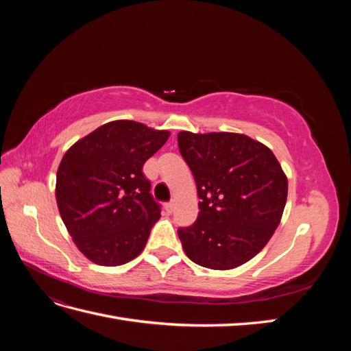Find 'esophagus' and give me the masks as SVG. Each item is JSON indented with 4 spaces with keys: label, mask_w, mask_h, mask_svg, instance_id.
<instances>
[{
    "label": "esophagus",
    "mask_w": 351,
    "mask_h": 351,
    "mask_svg": "<svg viewBox=\"0 0 351 351\" xmlns=\"http://www.w3.org/2000/svg\"><path fill=\"white\" fill-rule=\"evenodd\" d=\"M164 208L167 210V214H171V212L174 210V204H173V202H167V204L164 205Z\"/></svg>",
    "instance_id": "1"
}]
</instances>
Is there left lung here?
Here are the masks:
<instances>
[{"label": "left lung", "mask_w": 351, "mask_h": 351, "mask_svg": "<svg viewBox=\"0 0 351 351\" xmlns=\"http://www.w3.org/2000/svg\"><path fill=\"white\" fill-rule=\"evenodd\" d=\"M178 149L192 171L199 214L178 237L200 267L232 269L265 247L278 227L289 183L269 147L237 133L180 132Z\"/></svg>", "instance_id": "left-lung-1"}]
</instances>
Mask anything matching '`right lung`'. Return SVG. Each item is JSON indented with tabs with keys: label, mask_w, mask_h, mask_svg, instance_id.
<instances>
[{
	"label": "right lung",
	"mask_w": 351,
	"mask_h": 351,
	"mask_svg": "<svg viewBox=\"0 0 351 351\" xmlns=\"http://www.w3.org/2000/svg\"><path fill=\"white\" fill-rule=\"evenodd\" d=\"M169 133L119 120L74 143L57 171L60 215L79 250L102 267L139 254L161 217L143 165Z\"/></svg>",
	"instance_id": "add662e5"
}]
</instances>
